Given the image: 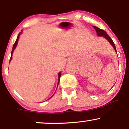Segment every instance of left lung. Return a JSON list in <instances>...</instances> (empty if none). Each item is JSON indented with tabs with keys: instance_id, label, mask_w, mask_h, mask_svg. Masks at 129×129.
Returning <instances> with one entry per match:
<instances>
[{
	"instance_id": "8db88e82",
	"label": "left lung",
	"mask_w": 129,
	"mask_h": 129,
	"mask_svg": "<svg viewBox=\"0 0 129 129\" xmlns=\"http://www.w3.org/2000/svg\"><path fill=\"white\" fill-rule=\"evenodd\" d=\"M93 28H94V29L96 30V31L97 35H98L99 36H104L105 38H106V39H107L108 41H109V42L110 43L111 45L113 46V47L114 48V49H115V51H116V47H115V44H114V42H113V41H112V39L110 38V36H109V35H107V33L104 30H103V29H100V28H98L97 26H93Z\"/></svg>"
}]
</instances>
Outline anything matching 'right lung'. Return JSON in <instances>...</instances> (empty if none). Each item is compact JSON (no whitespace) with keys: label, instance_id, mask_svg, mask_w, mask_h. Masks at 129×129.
I'll return each mask as SVG.
<instances>
[{"label":"right lung","instance_id":"add662e5","mask_svg":"<svg viewBox=\"0 0 129 129\" xmlns=\"http://www.w3.org/2000/svg\"><path fill=\"white\" fill-rule=\"evenodd\" d=\"M19 35H20V34H19V35L18 36H17V39H16V42H15V43H14V45H13V49H12V51H11V59H10V60H11V59H12V55H13V51H14V48H16V46H17V42H18V39H19ZM58 84L59 83V80H60V73L59 72V74H58ZM58 84H57V85H58ZM49 98V99H50ZM49 99H48V100H49Z\"/></svg>","mask_w":129,"mask_h":129}]
</instances>
